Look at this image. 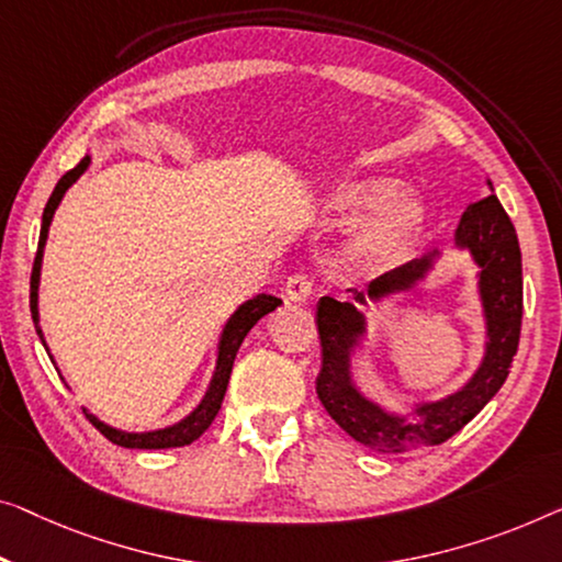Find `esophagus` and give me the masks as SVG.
<instances>
[{
    "instance_id": "obj_1",
    "label": "esophagus",
    "mask_w": 562,
    "mask_h": 562,
    "mask_svg": "<svg viewBox=\"0 0 562 562\" xmlns=\"http://www.w3.org/2000/svg\"><path fill=\"white\" fill-rule=\"evenodd\" d=\"M310 295H313V280H310L303 272L290 274L288 282H284V297H288L290 303L303 305V303H307Z\"/></svg>"
}]
</instances>
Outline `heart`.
<instances>
[{
	"mask_svg": "<svg viewBox=\"0 0 562 562\" xmlns=\"http://www.w3.org/2000/svg\"><path fill=\"white\" fill-rule=\"evenodd\" d=\"M396 187V179L373 176V179L342 183L333 194V206L338 212L366 214L373 209L361 232L356 234L353 257L366 267H375V270H383V267L404 259L426 222L422 199L416 194L393 196Z\"/></svg>",
	"mask_w": 562,
	"mask_h": 562,
	"instance_id": "1",
	"label": "heart"
}]
</instances>
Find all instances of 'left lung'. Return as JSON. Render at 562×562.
Here are the masks:
<instances>
[{
	"instance_id": "obj_1",
	"label": "left lung",
	"mask_w": 562,
	"mask_h": 562,
	"mask_svg": "<svg viewBox=\"0 0 562 562\" xmlns=\"http://www.w3.org/2000/svg\"><path fill=\"white\" fill-rule=\"evenodd\" d=\"M487 183L492 189V181ZM454 245L469 249L474 265L480 267L476 278H480L484 325H487L484 358L462 389L447 398L416 404L412 416L391 414L375 401L366 398L350 375V356L366 335L361 310L333 297H321L317 303L315 323L323 348V366L315 381L317 398L333 422L368 449L404 454L447 441L462 431L507 381L522 325V255L513 222L495 194L469 204L457 227ZM437 257L439 252H431L381 274L368 284L366 295L381 300L416 288ZM353 292L356 303L366 305L363 292Z\"/></svg>"
}]
</instances>
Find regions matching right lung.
<instances>
[{
    "label": "right lung",
    "mask_w": 562,
    "mask_h": 562,
    "mask_svg": "<svg viewBox=\"0 0 562 562\" xmlns=\"http://www.w3.org/2000/svg\"><path fill=\"white\" fill-rule=\"evenodd\" d=\"M88 166H90V156L82 158V161L75 166L72 171H67L63 179L57 181L55 191L47 199L45 212H42V229H40V241H37V255H35V265H32V278H30V310H32V321H35V330L40 335L42 346H45V350H47V356H49V348H47L45 335H42V328H40V310H37L42 255H45V241H47L49 224H53L55 209L60 206L65 191L70 189L72 183L78 181L82 173H86ZM280 305H282L280 297H274V295H257L252 300H247L245 305H239L237 310H234V315L229 317L227 325H224V330H222L220 350H216V368H214L212 383H209V389L204 393V398H201V404L187 418H181L179 424L166 426V429L136 434V431L113 429V426L103 424L98 416L90 414L88 408H82V412H86V416L90 418V422H93L95 429L103 434L108 441L119 443V447H125V449H173V447H187V443L196 441L201 434H204L209 426H212L214 416L220 414L224 393H227V383H229V375H232L234 358H237V350L241 346V340H245L247 333L255 328L259 317H265L267 313H272V310L280 307ZM49 358H53V356H49Z\"/></svg>",
    "instance_id": "1"
}]
</instances>
